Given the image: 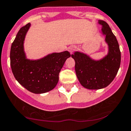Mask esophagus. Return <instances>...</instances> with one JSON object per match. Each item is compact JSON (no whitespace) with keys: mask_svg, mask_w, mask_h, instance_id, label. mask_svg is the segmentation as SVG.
<instances>
[{"mask_svg":"<svg viewBox=\"0 0 131 131\" xmlns=\"http://www.w3.org/2000/svg\"><path fill=\"white\" fill-rule=\"evenodd\" d=\"M76 49V47L75 46H70V47H68V51L72 54L74 51H75V49Z\"/></svg>","mask_w":131,"mask_h":131,"instance_id":"esophagus-1","label":"esophagus"}]
</instances>
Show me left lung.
I'll return each instance as SVG.
<instances>
[{"instance_id": "obj_1", "label": "left lung", "mask_w": 131, "mask_h": 131, "mask_svg": "<svg viewBox=\"0 0 131 131\" xmlns=\"http://www.w3.org/2000/svg\"><path fill=\"white\" fill-rule=\"evenodd\" d=\"M99 23L102 25V32L106 36L108 55L99 61L78 51L72 55L75 61V70L79 82L88 89L107 87L115 78L121 63V51L116 37L106 22L99 20Z\"/></svg>"}]
</instances>
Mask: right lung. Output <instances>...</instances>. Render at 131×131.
<instances>
[{
  "instance_id": "right-lung-1",
  "label": "right lung",
  "mask_w": 131,
  "mask_h": 131,
  "mask_svg": "<svg viewBox=\"0 0 131 131\" xmlns=\"http://www.w3.org/2000/svg\"><path fill=\"white\" fill-rule=\"evenodd\" d=\"M30 26L28 23L17 32L10 49V65L15 78L25 89L33 93H44L57 85L60 71L70 54L65 51L49 54L40 59H27L23 43Z\"/></svg>"
}]
</instances>
